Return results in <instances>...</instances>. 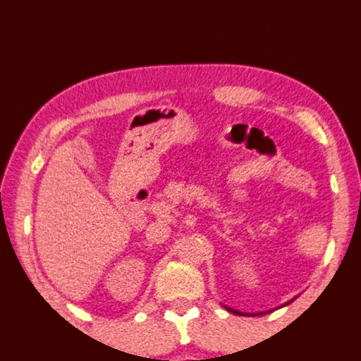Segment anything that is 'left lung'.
Wrapping results in <instances>:
<instances>
[{
  "label": "left lung",
  "mask_w": 361,
  "mask_h": 361,
  "mask_svg": "<svg viewBox=\"0 0 361 361\" xmlns=\"http://www.w3.org/2000/svg\"><path fill=\"white\" fill-rule=\"evenodd\" d=\"M294 300V299H293ZM293 300H289V302H286V303H283V305L281 307H286V305H289V303H291ZM225 310H227V312H230V313H233V314H238V316H261V314H266L267 312H263V313H243V312H238V310H233V308H230V307H227V305H222Z\"/></svg>",
  "instance_id": "1"
}]
</instances>
